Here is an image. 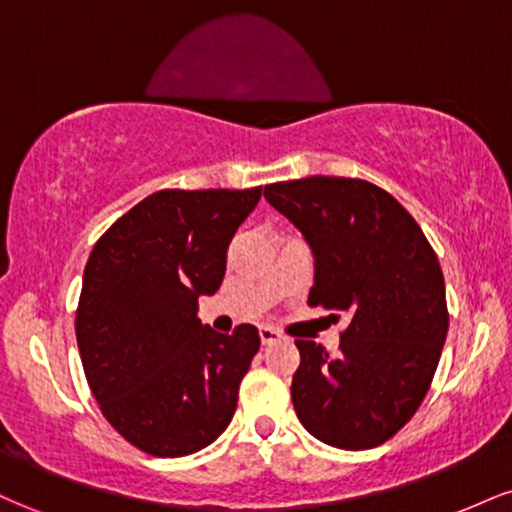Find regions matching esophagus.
<instances>
[{
    "label": "esophagus",
    "instance_id": "1",
    "mask_svg": "<svg viewBox=\"0 0 512 512\" xmlns=\"http://www.w3.org/2000/svg\"><path fill=\"white\" fill-rule=\"evenodd\" d=\"M260 339H262V344L267 346V344H274V342H279V339H281V334L276 332V330H272V327H260Z\"/></svg>",
    "mask_w": 512,
    "mask_h": 512
}]
</instances>
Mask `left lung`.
I'll list each match as a JSON object with an SVG mask.
<instances>
[{"mask_svg":"<svg viewBox=\"0 0 512 512\" xmlns=\"http://www.w3.org/2000/svg\"><path fill=\"white\" fill-rule=\"evenodd\" d=\"M264 197L313 248L308 305L349 313L334 356L296 339L293 409L332 448H378L416 414L436 375L450 320L436 252L409 211L368 180L313 175L267 185Z\"/></svg>","mask_w":512,"mask_h":512,"instance_id":"left-lung-1","label":"left lung"}]
</instances>
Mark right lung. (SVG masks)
I'll list each match as a JSON object with an SVG mask.
<instances>
[{"instance_id":"1","label":"right lung","mask_w":512,"mask_h":512,"mask_svg":"<svg viewBox=\"0 0 512 512\" xmlns=\"http://www.w3.org/2000/svg\"><path fill=\"white\" fill-rule=\"evenodd\" d=\"M250 190H161L120 216L84 269L76 344L108 424L154 457L207 448L236 414L260 332L219 334L197 317L226 274Z\"/></svg>"}]
</instances>
